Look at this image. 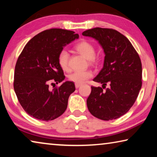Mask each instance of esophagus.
Returning a JSON list of instances; mask_svg holds the SVG:
<instances>
[{
    "label": "esophagus",
    "instance_id": "obj_1",
    "mask_svg": "<svg viewBox=\"0 0 157 157\" xmlns=\"http://www.w3.org/2000/svg\"><path fill=\"white\" fill-rule=\"evenodd\" d=\"M81 86V85L80 84H78V83H75V87H76V88H78L79 87Z\"/></svg>",
    "mask_w": 157,
    "mask_h": 157
}]
</instances>
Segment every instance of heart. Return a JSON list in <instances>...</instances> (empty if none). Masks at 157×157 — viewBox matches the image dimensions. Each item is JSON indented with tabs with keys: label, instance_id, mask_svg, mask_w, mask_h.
Segmentation results:
<instances>
[{
	"label": "heart",
	"instance_id": "1",
	"mask_svg": "<svg viewBox=\"0 0 157 157\" xmlns=\"http://www.w3.org/2000/svg\"><path fill=\"white\" fill-rule=\"evenodd\" d=\"M75 49L78 52L86 57L87 59H89L90 63H95L97 61L98 58L95 57V46L92 43L88 40H83L78 42L75 45ZM57 60L60 67L64 71H68L69 69V53L66 49L60 50L57 57ZM93 74L91 71H76L70 74L68 76L69 80L74 82L75 83L83 84L93 77Z\"/></svg>",
	"mask_w": 157,
	"mask_h": 157
}]
</instances>
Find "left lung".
Returning a JSON list of instances; mask_svg holds the SVG:
<instances>
[{
  "label": "left lung",
  "mask_w": 157,
  "mask_h": 157,
  "mask_svg": "<svg viewBox=\"0 0 157 157\" xmlns=\"http://www.w3.org/2000/svg\"><path fill=\"white\" fill-rule=\"evenodd\" d=\"M82 34L98 40L105 54L103 68L93 79L102 83V88L91 86L87 99L88 109L98 119H118L132 107L141 89L139 55L125 36L112 29L96 27ZM107 83L110 86L106 89Z\"/></svg>",
  "instance_id": "1"
}]
</instances>
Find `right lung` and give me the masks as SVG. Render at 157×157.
<instances>
[{"mask_svg":"<svg viewBox=\"0 0 157 157\" xmlns=\"http://www.w3.org/2000/svg\"><path fill=\"white\" fill-rule=\"evenodd\" d=\"M74 31L50 29L36 35L26 43L16 62L14 90L24 110L35 119L52 121L65 112L69 95L75 90L66 81L50 90L49 84L64 80L57 57L67 44L78 38Z\"/></svg>","mask_w":157,"mask_h":157,"instance_id":"add662e5","label":"right lung"}]
</instances>
